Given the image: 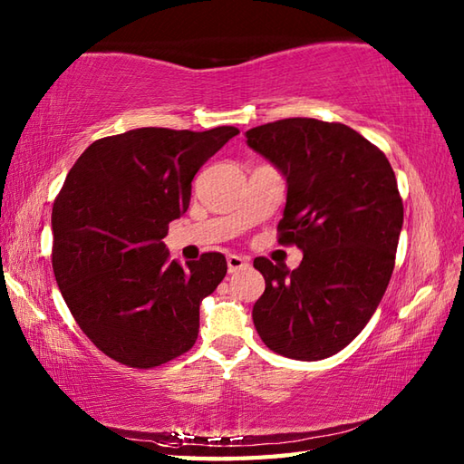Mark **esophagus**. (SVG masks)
<instances>
[{"label":"esophagus","instance_id":"obj_1","mask_svg":"<svg viewBox=\"0 0 464 464\" xmlns=\"http://www.w3.org/2000/svg\"><path fill=\"white\" fill-rule=\"evenodd\" d=\"M247 267H249V261L239 257V255H229V257H227V269H229V273H237Z\"/></svg>","mask_w":464,"mask_h":464}]
</instances>
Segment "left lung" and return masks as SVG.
<instances>
[{
	"instance_id": "1",
	"label": "left lung",
	"mask_w": 464,
	"mask_h": 464,
	"mask_svg": "<svg viewBox=\"0 0 464 464\" xmlns=\"http://www.w3.org/2000/svg\"><path fill=\"white\" fill-rule=\"evenodd\" d=\"M245 135L287 179L279 243L303 251L293 271L253 261L265 277L255 329L283 357L327 359L364 329L395 269L402 227L395 171L377 145L343 123L291 117Z\"/></svg>"
}]
</instances>
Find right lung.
<instances>
[{
  "mask_svg": "<svg viewBox=\"0 0 464 464\" xmlns=\"http://www.w3.org/2000/svg\"><path fill=\"white\" fill-rule=\"evenodd\" d=\"M239 133L141 127L93 141L55 197L52 263L75 323L97 349L133 369L189 351L199 304L227 273L221 253L181 267L163 237L187 211L201 165Z\"/></svg>",
  "mask_w": 464,
  "mask_h": 464,
  "instance_id": "obj_1",
  "label": "right lung"
}]
</instances>
